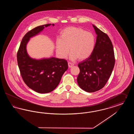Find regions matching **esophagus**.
<instances>
[{
  "label": "esophagus",
  "instance_id": "1",
  "mask_svg": "<svg viewBox=\"0 0 134 134\" xmlns=\"http://www.w3.org/2000/svg\"><path fill=\"white\" fill-rule=\"evenodd\" d=\"M68 67H69V68H71V67H72L73 66H74V64L72 63H71V62H68Z\"/></svg>",
  "mask_w": 134,
  "mask_h": 134
}]
</instances>
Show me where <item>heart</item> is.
<instances>
[{"mask_svg": "<svg viewBox=\"0 0 134 134\" xmlns=\"http://www.w3.org/2000/svg\"><path fill=\"white\" fill-rule=\"evenodd\" d=\"M96 45L94 35L81 27L70 26L61 32L57 42V51L62 58L66 57L71 52L72 60H84L91 55Z\"/></svg>", "mask_w": 134, "mask_h": 134, "instance_id": "b5f03b06", "label": "heart"}]
</instances>
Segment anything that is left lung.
Segmentation results:
<instances>
[{
  "mask_svg": "<svg viewBox=\"0 0 134 134\" xmlns=\"http://www.w3.org/2000/svg\"><path fill=\"white\" fill-rule=\"evenodd\" d=\"M97 34L91 55L78 66L80 72L77 81L79 87L88 92L102 88L110 76L115 63L113 45L108 35L93 25Z\"/></svg>",
  "mask_w": 134,
  "mask_h": 134,
  "instance_id": "left-lung-1",
  "label": "left lung"
}]
</instances>
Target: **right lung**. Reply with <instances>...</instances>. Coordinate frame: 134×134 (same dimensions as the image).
Returning a JSON list of instances; mask_svg holds the SVG:
<instances>
[{"mask_svg": "<svg viewBox=\"0 0 134 134\" xmlns=\"http://www.w3.org/2000/svg\"><path fill=\"white\" fill-rule=\"evenodd\" d=\"M51 25L38 26L27 32L17 53L18 64L24 81L29 88L41 93H49L55 89L68 69L67 62L64 59L53 57L37 60L31 58L27 54L26 45L30 38Z\"/></svg>", "mask_w": 134, "mask_h": 134, "instance_id": "add662e5", "label": "right lung"}]
</instances>
